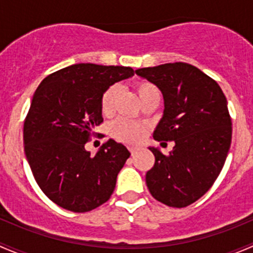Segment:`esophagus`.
Here are the masks:
<instances>
[{
    "mask_svg": "<svg viewBox=\"0 0 253 253\" xmlns=\"http://www.w3.org/2000/svg\"><path fill=\"white\" fill-rule=\"evenodd\" d=\"M128 149H129V152H131L132 157H134V155L137 154V152H138V148H137V147H129Z\"/></svg>",
    "mask_w": 253,
    "mask_h": 253,
    "instance_id": "34e87169",
    "label": "esophagus"
}]
</instances>
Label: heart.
I'll list each match as a JSON object with an SVG mask.
<instances>
[{"label": "heart", "mask_w": 253, "mask_h": 253, "mask_svg": "<svg viewBox=\"0 0 253 253\" xmlns=\"http://www.w3.org/2000/svg\"><path fill=\"white\" fill-rule=\"evenodd\" d=\"M134 89L138 94L141 101H144L149 96L159 93L157 86L147 81H139L134 83ZM116 89L115 86H109L104 90L100 98V109L104 115L111 114L112 104H114ZM145 132V126L141 122L131 121V120H117L110 127V133L115 139L125 143H136L142 138Z\"/></svg>", "instance_id": "obj_1"}]
</instances>
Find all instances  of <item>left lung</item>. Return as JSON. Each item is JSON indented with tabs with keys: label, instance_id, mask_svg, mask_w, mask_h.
<instances>
[{
	"label": "left lung",
	"instance_id": "obj_1",
	"mask_svg": "<svg viewBox=\"0 0 253 253\" xmlns=\"http://www.w3.org/2000/svg\"><path fill=\"white\" fill-rule=\"evenodd\" d=\"M162 90L164 115L153 138L174 141L169 155L149 148L154 167L145 182L153 197L174 208L200 200L225 163L231 143V117L223 90L214 79L185 62L136 70Z\"/></svg>",
	"mask_w": 253,
	"mask_h": 253
}]
</instances>
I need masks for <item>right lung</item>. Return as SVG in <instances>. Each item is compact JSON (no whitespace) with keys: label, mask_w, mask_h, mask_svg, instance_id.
<instances>
[{"label":"right lung","mask_w":253,"mask_h":253,"mask_svg":"<svg viewBox=\"0 0 253 253\" xmlns=\"http://www.w3.org/2000/svg\"><path fill=\"white\" fill-rule=\"evenodd\" d=\"M134 75L131 67L77 63L40 83L24 121V152L35 181L57 206L84 213L109 201L129 158L109 139L94 157L84 145L103 122L101 94Z\"/></svg>","instance_id":"right-lung-1"}]
</instances>
